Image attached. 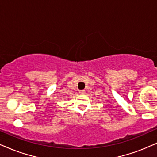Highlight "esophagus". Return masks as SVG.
Masks as SVG:
<instances>
[{
    "instance_id": "esophagus-1",
    "label": "esophagus",
    "mask_w": 157,
    "mask_h": 157,
    "mask_svg": "<svg viewBox=\"0 0 157 157\" xmlns=\"http://www.w3.org/2000/svg\"><path fill=\"white\" fill-rule=\"evenodd\" d=\"M85 91L84 90H80V93L81 95L85 94Z\"/></svg>"
}]
</instances>
